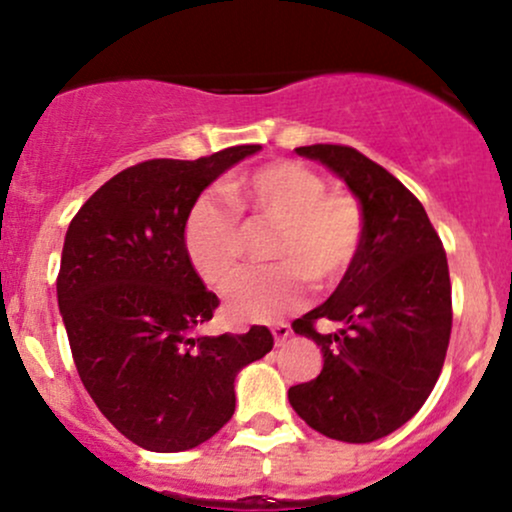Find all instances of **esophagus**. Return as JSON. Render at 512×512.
I'll return each instance as SVG.
<instances>
[{"instance_id": "1", "label": "esophagus", "mask_w": 512, "mask_h": 512, "mask_svg": "<svg viewBox=\"0 0 512 512\" xmlns=\"http://www.w3.org/2000/svg\"><path fill=\"white\" fill-rule=\"evenodd\" d=\"M272 334H274V342L276 344H284L286 339L291 337V327L284 325V322H279V325L272 327Z\"/></svg>"}]
</instances>
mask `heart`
I'll return each instance as SVG.
<instances>
[{"mask_svg":"<svg viewBox=\"0 0 512 512\" xmlns=\"http://www.w3.org/2000/svg\"><path fill=\"white\" fill-rule=\"evenodd\" d=\"M228 204L248 228L272 226L264 272L245 274L226 291L233 320L274 322L301 308L305 279L330 291L349 276L363 245V211L354 195L327 190L313 168L296 161H274L226 182ZM185 250L195 272L209 286L236 276L243 255V233L231 211L202 197L185 223Z\"/></svg>","mask_w":512,"mask_h":512,"instance_id":"obj_1","label":"heart"}]
</instances>
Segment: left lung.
<instances>
[{"mask_svg": "<svg viewBox=\"0 0 512 512\" xmlns=\"http://www.w3.org/2000/svg\"><path fill=\"white\" fill-rule=\"evenodd\" d=\"M358 199L363 245L349 276L293 332L313 339L322 370L289 402L322 436L373 443L404 426L431 395L452 327L448 257L426 209L383 166L351 146H298ZM330 319L334 333H317Z\"/></svg>", "mask_w": 512, "mask_h": 512, "instance_id": "8db88e82", "label": "left lung"}]
</instances>
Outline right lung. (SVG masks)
Here are the masks:
<instances>
[{
	"instance_id": "1",
	"label": "right lung",
	"mask_w": 512,
	"mask_h": 512,
	"mask_svg": "<svg viewBox=\"0 0 512 512\" xmlns=\"http://www.w3.org/2000/svg\"><path fill=\"white\" fill-rule=\"evenodd\" d=\"M262 146L197 161L156 158L110 178L67 228L57 305L79 378L122 436L192 450L236 411V375L272 351L267 327L199 334L219 298L185 250L199 195Z\"/></svg>"
}]
</instances>
